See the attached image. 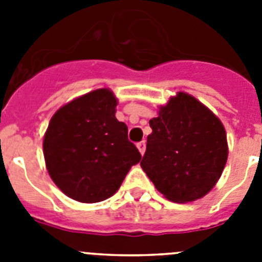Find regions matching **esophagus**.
<instances>
[{
    "mask_svg": "<svg viewBox=\"0 0 262 262\" xmlns=\"http://www.w3.org/2000/svg\"><path fill=\"white\" fill-rule=\"evenodd\" d=\"M138 149H139V152H140V154L144 155V152H145V142H144V140H143V142H140V143H138Z\"/></svg>",
    "mask_w": 262,
    "mask_h": 262,
    "instance_id": "1",
    "label": "esophagus"
}]
</instances>
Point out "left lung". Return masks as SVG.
Listing matches in <instances>:
<instances>
[{"label":"left lung","mask_w":262,"mask_h":262,"mask_svg":"<svg viewBox=\"0 0 262 262\" xmlns=\"http://www.w3.org/2000/svg\"><path fill=\"white\" fill-rule=\"evenodd\" d=\"M143 170L169 201L193 202L211 190L228 157L221 119L190 94L180 92L149 120Z\"/></svg>","instance_id":"left-lung-1"}]
</instances>
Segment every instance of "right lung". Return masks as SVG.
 I'll return each mask as SVG.
<instances>
[{
  "instance_id": "right-lung-1",
  "label": "right lung",
  "mask_w": 262,
  "mask_h": 262,
  "mask_svg": "<svg viewBox=\"0 0 262 262\" xmlns=\"http://www.w3.org/2000/svg\"><path fill=\"white\" fill-rule=\"evenodd\" d=\"M117 105L110 89H97L51 118L43 139L46 166L52 181L72 200H107L142 159L128 140L127 126L115 118Z\"/></svg>"
}]
</instances>
